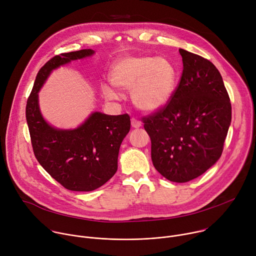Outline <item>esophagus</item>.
I'll return each mask as SVG.
<instances>
[{
  "instance_id": "obj_1",
  "label": "esophagus",
  "mask_w": 256,
  "mask_h": 256,
  "mask_svg": "<svg viewBox=\"0 0 256 256\" xmlns=\"http://www.w3.org/2000/svg\"><path fill=\"white\" fill-rule=\"evenodd\" d=\"M130 122H132V128H138L142 126V122H140L138 120L134 118H132Z\"/></svg>"
}]
</instances>
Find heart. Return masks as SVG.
<instances>
[{
    "label": "heart",
    "mask_w": 256,
    "mask_h": 256,
    "mask_svg": "<svg viewBox=\"0 0 256 256\" xmlns=\"http://www.w3.org/2000/svg\"><path fill=\"white\" fill-rule=\"evenodd\" d=\"M175 77L173 64L162 56H126L120 60L110 70L112 83L120 90H132V102L146 112L156 110L169 100ZM103 92L109 99L118 96L109 86H103Z\"/></svg>",
    "instance_id": "1"
}]
</instances>
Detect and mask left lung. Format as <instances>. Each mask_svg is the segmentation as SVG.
I'll return each instance as SVG.
<instances>
[{"mask_svg": "<svg viewBox=\"0 0 256 256\" xmlns=\"http://www.w3.org/2000/svg\"><path fill=\"white\" fill-rule=\"evenodd\" d=\"M184 70L166 104L142 118L156 170L170 181H190L221 157L232 107L220 72L208 60L179 48Z\"/></svg>", "mask_w": 256, "mask_h": 256, "instance_id": "8db88e82", "label": "left lung"}]
</instances>
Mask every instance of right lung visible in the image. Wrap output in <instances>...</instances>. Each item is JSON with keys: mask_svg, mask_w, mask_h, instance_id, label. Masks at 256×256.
<instances>
[{"mask_svg": "<svg viewBox=\"0 0 256 256\" xmlns=\"http://www.w3.org/2000/svg\"><path fill=\"white\" fill-rule=\"evenodd\" d=\"M93 54L92 50H81L52 58L38 72L26 104L35 158L60 184L72 192L94 190L116 174L120 144L130 128V116L94 112L76 130H56L40 112L38 91L54 68Z\"/></svg>", "mask_w": 256, "mask_h": 256, "instance_id": "right-lung-1", "label": "right lung"}]
</instances>
